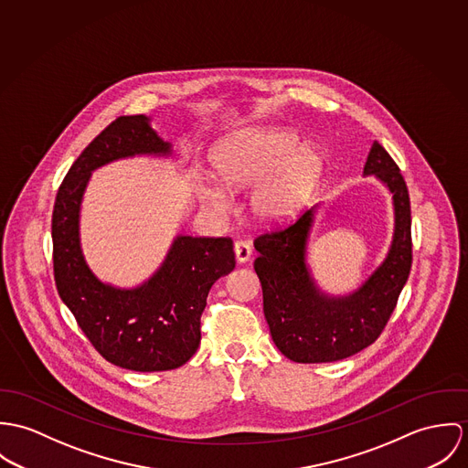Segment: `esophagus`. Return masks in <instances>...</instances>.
<instances>
[{
  "label": "esophagus",
  "instance_id": "34e87169",
  "mask_svg": "<svg viewBox=\"0 0 468 468\" xmlns=\"http://www.w3.org/2000/svg\"><path fill=\"white\" fill-rule=\"evenodd\" d=\"M251 255H253V250L246 240H237L235 242V257L240 263H246L248 260L251 259Z\"/></svg>",
  "mask_w": 468,
  "mask_h": 468
}]
</instances>
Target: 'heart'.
Returning <instances> with one entry per match:
<instances>
[{
  "instance_id": "b5f03b06",
  "label": "heart",
  "mask_w": 468,
  "mask_h": 468,
  "mask_svg": "<svg viewBox=\"0 0 468 468\" xmlns=\"http://www.w3.org/2000/svg\"><path fill=\"white\" fill-rule=\"evenodd\" d=\"M217 183L229 192L258 183L250 197L251 213L261 222H282L294 217L315 192L324 157L311 145L300 147L291 131H242L222 140L211 156ZM211 207H222L224 197L207 190Z\"/></svg>"
}]
</instances>
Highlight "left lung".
Listing matches in <instances>:
<instances>
[{
	"label": "left lung",
	"instance_id": "obj_1",
	"mask_svg": "<svg viewBox=\"0 0 468 468\" xmlns=\"http://www.w3.org/2000/svg\"><path fill=\"white\" fill-rule=\"evenodd\" d=\"M364 174H375L391 190L395 235L384 263L352 296L328 298L312 282L305 265V242L314 208L255 239L263 314L274 345L294 363H334L375 343L410 278L411 205L404 176L378 142L369 149Z\"/></svg>",
	"mask_w": 468,
	"mask_h": 468
}]
</instances>
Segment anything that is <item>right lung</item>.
Returning <instances> with one entry per match:
<instances>
[{
  "instance_id": "right-lung-1",
  "label": "right lung",
  "mask_w": 468,
  "mask_h": 468,
  "mask_svg": "<svg viewBox=\"0 0 468 468\" xmlns=\"http://www.w3.org/2000/svg\"><path fill=\"white\" fill-rule=\"evenodd\" d=\"M170 145L144 114L120 116L75 159L52 213L53 278L60 300L95 350L133 371L179 367L201 343V315L211 285L235 267L229 237H177L156 274L120 291L95 278L79 244V209L90 174L118 157L166 154Z\"/></svg>"
}]
</instances>
